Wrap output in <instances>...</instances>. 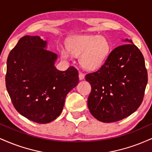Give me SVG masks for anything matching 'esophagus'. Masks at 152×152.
Wrapping results in <instances>:
<instances>
[{"label": "esophagus", "mask_w": 152, "mask_h": 152, "mask_svg": "<svg viewBox=\"0 0 152 152\" xmlns=\"http://www.w3.org/2000/svg\"><path fill=\"white\" fill-rule=\"evenodd\" d=\"M78 76H79V79L80 80L84 79V78H85V75L83 74V73H81V72L79 73V74H78Z\"/></svg>", "instance_id": "esophagus-1"}]
</instances>
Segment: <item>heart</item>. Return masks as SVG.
<instances>
[{
    "instance_id": "b5f03b06",
    "label": "heart",
    "mask_w": 152,
    "mask_h": 152,
    "mask_svg": "<svg viewBox=\"0 0 152 152\" xmlns=\"http://www.w3.org/2000/svg\"><path fill=\"white\" fill-rule=\"evenodd\" d=\"M66 46L67 49L61 50L63 58H70L71 54L79 56L80 65L88 71L99 69L111 50V44L105 36L94 34L75 35L68 40Z\"/></svg>"
}]
</instances>
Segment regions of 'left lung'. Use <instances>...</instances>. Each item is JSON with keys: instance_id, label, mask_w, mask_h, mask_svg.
<instances>
[{"instance_id": "1", "label": "left lung", "mask_w": 152, "mask_h": 152, "mask_svg": "<svg viewBox=\"0 0 152 152\" xmlns=\"http://www.w3.org/2000/svg\"><path fill=\"white\" fill-rule=\"evenodd\" d=\"M114 48L100 69L86 76L91 86L88 98L91 114L99 121H120L142 104L148 77L142 52L131 39Z\"/></svg>"}]
</instances>
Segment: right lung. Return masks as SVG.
Here are the masks:
<instances>
[{
  "mask_svg": "<svg viewBox=\"0 0 152 152\" xmlns=\"http://www.w3.org/2000/svg\"><path fill=\"white\" fill-rule=\"evenodd\" d=\"M47 48L40 36H25L7 59L6 84L12 103L19 114L38 124L60 116L66 95L79 81L75 68L56 69L58 56Z\"/></svg>",
  "mask_w": 152,
  "mask_h": 152,
  "instance_id": "add662e5",
  "label": "right lung"
}]
</instances>
